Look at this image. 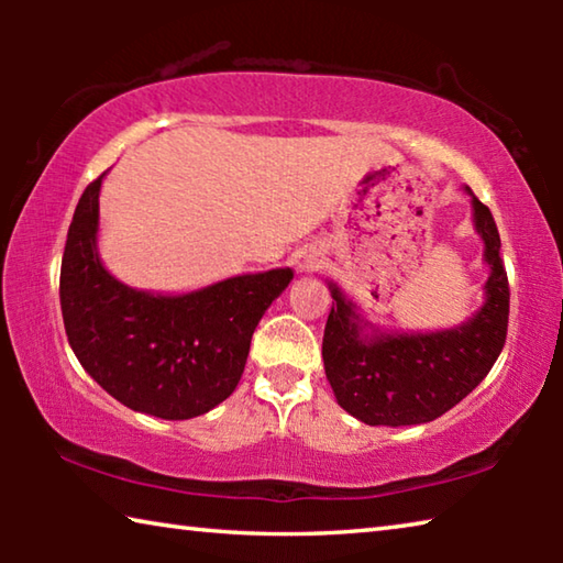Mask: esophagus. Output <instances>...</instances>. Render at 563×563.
I'll list each match as a JSON object with an SVG mask.
<instances>
[{
  "instance_id": "obj_1",
  "label": "esophagus",
  "mask_w": 563,
  "mask_h": 563,
  "mask_svg": "<svg viewBox=\"0 0 563 563\" xmlns=\"http://www.w3.org/2000/svg\"><path fill=\"white\" fill-rule=\"evenodd\" d=\"M318 261H320L318 253H302L300 258H298V265H300L302 271H312L318 265Z\"/></svg>"
}]
</instances>
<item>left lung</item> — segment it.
I'll return each instance as SVG.
<instances>
[{"instance_id":"8db88e82","label":"left lung","mask_w":563,"mask_h":563,"mask_svg":"<svg viewBox=\"0 0 563 563\" xmlns=\"http://www.w3.org/2000/svg\"><path fill=\"white\" fill-rule=\"evenodd\" d=\"M472 206L492 275L487 302L466 325L432 335L367 340L360 335L352 302L330 285L335 302L322 335L325 375L338 405L360 422L387 427L432 422L462 402L497 362L507 342L509 280L499 258L501 241L492 211L476 196Z\"/></svg>"}]
</instances>
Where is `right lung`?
<instances>
[{
    "label": "right lung",
    "mask_w": 563,
    "mask_h": 563,
    "mask_svg": "<svg viewBox=\"0 0 563 563\" xmlns=\"http://www.w3.org/2000/svg\"><path fill=\"white\" fill-rule=\"evenodd\" d=\"M101 178L81 194L66 235L59 298L69 345L121 405L161 419L206 415L233 395L253 332L292 271L238 275L176 298L126 288L97 255Z\"/></svg>",
    "instance_id": "obj_1"
}]
</instances>
